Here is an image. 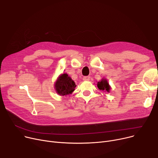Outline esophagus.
Here are the masks:
<instances>
[{"label":"esophagus","mask_w":158,"mask_h":158,"mask_svg":"<svg viewBox=\"0 0 158 158\" xmlns=\"http://www.w3.org/2000/svg\"><path fill=\"white\" fill-rule=\"evenodd\" d=\"M84 81H89L90 80V77L89 76H85L83 77Z\"/></svg>","instance_id":"34e87169"}]
</instances>
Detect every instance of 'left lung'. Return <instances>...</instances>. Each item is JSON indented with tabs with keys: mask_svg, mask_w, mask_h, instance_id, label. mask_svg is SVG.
<instances>
[{
	"mask_svg": "<svg viewBox=\"0 0 158 158\" xmlns=\"http://www.w3.org/2000/svg\"><path fill=\"white\" fill-rule=\"evenodd\" d=\"M97 87L99 89L102 91H107V92H110L111 87L108 83V82L106 79H102L101 81L97 82Z\"/></svg>",
	"mask_w": 158,
	"mask_h": 158,
	"instance_id": "1",
	"label": "left lung"
}]
</instances>
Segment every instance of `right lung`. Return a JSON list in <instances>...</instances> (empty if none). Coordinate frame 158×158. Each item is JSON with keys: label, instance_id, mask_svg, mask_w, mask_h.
I'll use <instances>...</instances> for the list:
<instances>
[{"label": "right lung", "instance_id": "1", "mask_svg": "<svg viewBox=\"0 0 158 158\" xmlns=\"http://www.w3.org/2000/svg\"><path fill=\"white\" fill-rule=\"evenodd\" d=\"M54 86L57 94L66 96L73 92L76 85V82L68 76L67 73H63L57 78Z\"/></svg>", "mask_w": 158, "mask_h": 158}]
</instances>
